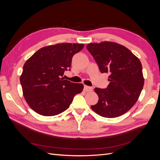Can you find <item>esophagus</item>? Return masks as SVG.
Listing matches in <instances>:
<instances>
[{
  "label": "esophagus",
  "instance_id": "esophagus-1",
  "mask_svg": "<svg viewBox=\"0 0 160 160\" xmlns=\"http://www.w3.org/2000/svg\"><path fill=\"white\" fill-rule=\"evenodd\" d=\"M84 91H88V92L92 91H93V88H91V87L85 85V86H84Z\"/></svg>",
  "mask_w": 160,
  "mask_h": 160
}]
</instances>
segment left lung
Masks as SVG:
<instances>
[{"label": "left lung", "mask_w": 160, "mask_h": 160, "mask_svg": "<svg viewBox=\"0 0 160 160\" xmlns=\"http://www.w3.org/2000/svg\"><path fill=\"white\" fill-rule=\"evenodd\" d=\"M87 49L101 73L109 74L107 88H95L99 101L91 106V109L108 118H117L128 112L136 103L143 88L139 59L128 48L113 42L89 43Z\"/></svg>", "instance_id": "1"}]
</instances>
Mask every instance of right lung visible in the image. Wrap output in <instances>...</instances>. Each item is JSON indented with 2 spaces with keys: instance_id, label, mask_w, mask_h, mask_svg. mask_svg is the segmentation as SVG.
Listing matches in <instances>:
<instances>
[{
  "instance_id": "add662e5",
  "label": "right lung",
  "mask_w": 160,
  "mask_h": 160,
  "mask_svg": "<svg viewBox=\"0 0 160 160\" xmlns=\"http://www.w3.org/2000/svg\"><path fill=\"white\" fill-rule=\"evenodd\" d=\"M83 44L59 43L42 47L28 59L20 77L23 95L36 113L53 116L68 109L76 94L83 89L82 83L64 80L70 70L72 58Z\"/></svg>"
}]
</instances>
